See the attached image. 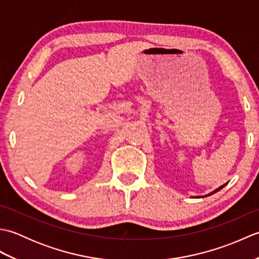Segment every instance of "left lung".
Returning <instances> with one entry per match:
<instances>
[{"label":"left lung","mask_w":259,"mask_h":259,"mask_svg":"<svg viewBox=\"0 0 259 259\" xmlns=\"http://www.w3.org/2000/svg\"><path fill=\"white\" fill-rule=\"evenodd\" d=\"M225 186H226V184H225V185H223V186H222V187H219V188H218V189H216V190H214V191H212V192H211V194H209V195H207V196H210V195H212V194H214V192H217V191H219V190H221V189H223V188H224V187H225Z\"/></svg>","instance_id":"obj_1"}]
</instances>
